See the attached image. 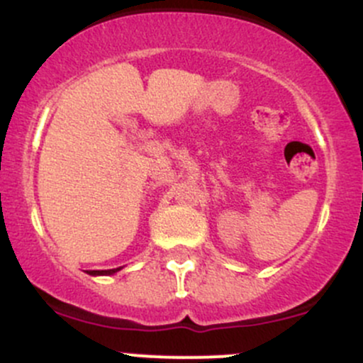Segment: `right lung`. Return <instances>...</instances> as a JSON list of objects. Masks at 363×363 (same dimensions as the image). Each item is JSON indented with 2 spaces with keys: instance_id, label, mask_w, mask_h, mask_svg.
Masks as SVG:
<instances>
[{
  "instance_id": "add662e5",
  "label": "right lung",
  "mask_w": 363,
  "mask_h": 363,
  "mask_svg": "<svg viewBox=\"0 0 363 363\" xmlns=\"http://www.w3.org/2000/svg\"><path fill=\"white\" fill-rule=\"evenodd\" d=\"M119 270L121 268H112V270H88V274L89 275H112Z\"/></svg>"
}]
</instances>
